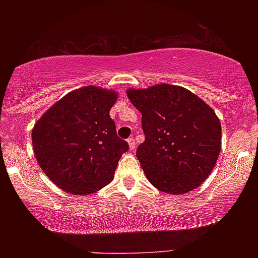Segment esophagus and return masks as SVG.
<instances>
[{
  "label": "esophagus",
  "instance_id": "obj_1",
  "mask_svg": "<svg viewBox=\"0 0 258 258\" xmlns=\"http://www.w3.org/2000/svg\"><path fill=\"white\" fill-rule=\"evenodd\" d=\"M128 146H129V149L130 150H134L135 149V140H134V137H130V139H128Z\"/></svg>",
  "mask_w": 258,
  "mask_h": 258
}]
</instances>
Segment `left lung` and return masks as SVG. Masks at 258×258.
<instances>
[{"label":"left lung","instance_id":"1","mask_svg":"<svg viewBox=\"0 0 258 258\" xmlns=\"http://www.w3.org/2000/svg\"><path fill=\"white\" fill-rule=\"evenodd\" d=\"M126 95L142 114L146 140L136 156L148 181L170 195L199 188L221 151V122L213 108L185 88L167 83L129 88Z\"/></svg>","mask_w":258,"mask_h":258}]
</instances>
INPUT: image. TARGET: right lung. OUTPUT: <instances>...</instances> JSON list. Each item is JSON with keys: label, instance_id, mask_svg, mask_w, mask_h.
Wrapping results in <instances>:
<instances>
[{"label": "right lung", "instance_id": "obj_1", "mask_svg": "<svg viewBox=\"0 0 258 258\" xmlns=\"http://www.w3.org/2000/svg\"><path fill=\"white\" fill-rule=\"evenodd\" d=\"M115 90L86 86L70 91L35 123L34 155L63 191L86 196L108 185L128 143L117 137L109 111Z\"/></svg>", "mask_w": 258, "mask_h": 258}]
</instances>
